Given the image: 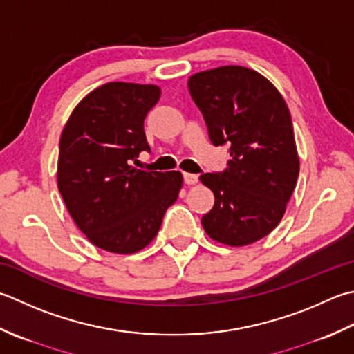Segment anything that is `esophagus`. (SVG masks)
Returning a JSON list of instances; mask_svg holds the SVG:
<instances>
[{
    "instance_id": "obj_1",
    "label": "esophagus",
    "mask_w": 354,
    "mask_h": 354,
    "mask_svg": "<svg viewBox=\"0 0 354 354\" xmlns=\"http://www.w3.org/2000/svg\"><path fill=\"white\" fill-rule=\"evenodd\" d=\"M183 178H184V183H185L187 185L196 184L198 179H199V176L195 175V173H185V171L183 173Z\"/></svg>"
}]
</instances>
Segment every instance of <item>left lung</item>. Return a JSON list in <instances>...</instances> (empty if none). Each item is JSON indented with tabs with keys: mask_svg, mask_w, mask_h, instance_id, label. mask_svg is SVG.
<instances>
[{
	"mask_svg": "<svg viewBox=\"0 0 354 354\" xmlns=\"http://www.w3.org/2000/svg\"><path fill=\"white\" fill-rule=\"evenodd\" d=\"M213 145H230L228 167L199 179L214 195L201 223L221 244L242 247L278 227L299 175L290 110L266 76L223 66L189 78Z\"/></svg>",
	"mask_w": 354,
	"mask_h": 354,
	"instance_id": "left-lung-1",
	"label": "left lung"
}]
</instances>
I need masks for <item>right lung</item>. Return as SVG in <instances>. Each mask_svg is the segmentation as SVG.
Wrapping results in <instances>:
<instances>
[{
  "label": "right lung",
  "instance_id": "1",
  "mask_svg": "<svg viewBox=\"0 0 354 354\" xmlns=\"http://www.w3.org/2000/svg\"><path fill=\"white\" fill-rule=\"evenodd\" d=\"M159 96L153 84L107 82L80 101L62 129L58 190L86 238L110 253L147 247L183 187L181 171L133 165L150 150L144 120Z\"/></svg>",
  "mask_w": 354,
  "mask_h": 354
}]
</instances>
